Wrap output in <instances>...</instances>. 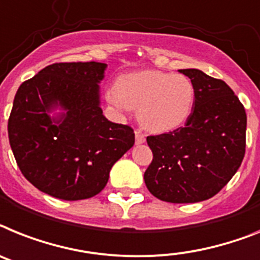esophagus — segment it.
Listing matches in <instances>:
<instances>
[{"label":"esophagus","mask_w":260,"mask_h":260,"mask_svg":"<svg viewBox=\"0 0 260 260\" xmlns=\"http://www.w3.org/2000/svg\"><path fill=\"white\" fill-rule=\"evenodd\" d=\"M135 139H136V144L145 143V136L141 134L140 131H136V132H135Z\"/></svg>","instance_id":"obj_1"}]
</instances>
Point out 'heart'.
<instances>
[{
	"mask_svg": "<svg viewBox=\"0 0 260 260\" xmlns=\"http://www.w3.org/2000/svg\"><path fill=\"white\" fill-rule=\"evenodd\" d=\"M107 99L119 110L137 108L139 123L161 134L186 121L194 104V86L182 74L147 70L120 76Z\"/></svg>",
	"mask_w": 260,
	"mask_h": 260,
	"instance_id": "obj_1",
	"label": "heart"
}]
</instances>
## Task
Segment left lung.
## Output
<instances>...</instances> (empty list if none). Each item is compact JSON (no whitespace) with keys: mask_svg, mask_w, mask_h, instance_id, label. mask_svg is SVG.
Wrapping results in <instances>:
<instances>
[{"mask_svg":"<svg viewBox=\"0 0 260 260\" xmlns=\"http://www.w3.org/2000/svg\"><path fill=\"white\" fill-rule=\"evenodd\" d=\"M194 86L184 126L148 136L153 160L144 173L148 190L172 204L211 198L237 173L245 157L247 116L234 91L201 70H180Z\"/></svg>","mask_w":260,"mask_h":260,"instance_id":"1","label":"left lung"}]
</instances>
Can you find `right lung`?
<instances>
[{
    "mask_svg": "<svg viewBox=\"0 0 260 260\" xmlns=\"http://www.w3.org/2000/svg\"><path fill=\"white\" fill-rule=\"evenodd\" d=\"M106 63H54L23 82L8 121L17 165L37 189L66 201L103 190L111 168L135 144L129 125L107 120L99 83ZM63 110L56 117L49 112Z\"/></svg>",
    "mask_w": 260,
    "mask_h": 260,
    "instance_id": "1",
    "label": "right lung"
}]
</instances>
